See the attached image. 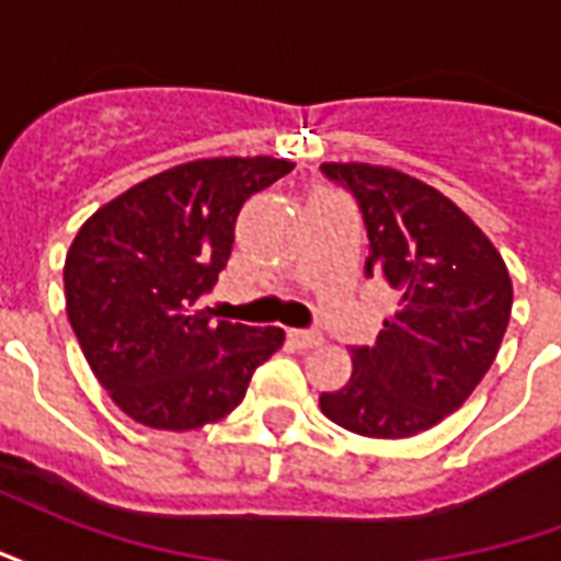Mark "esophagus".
Masks as SVG:
<instances>
[{
    "instance_id": "esophagus-1",
    "label": "esophagus",
    "mask_w": 561,
    "mask_h": 561,
    "mask_svg": "<svg viewBox=\"0 0 561 561\" xmlns=\"http://www.w3.org/2000/svg\"><path fill=\"white\" fill-rule=\"evenodd\" d=\"M288 340L297 345V348H318L324 336L318 330H288Z\"/></svg>"
}]
</instances>
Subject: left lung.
I'll use <instances>...</instances> for the list:
<instances>
[{"instance_id": "left-lung-1", "label": "left lung", "mask_w": 561, "mask_h": 561, "mask_svg": "<svg viewBox=\"0 0 561 561\" xmlns=\"http://www.w3.org/2000/svg\"><path fill=\"white\" fill-rule=\"evenodd\" d=\"M360 204L366 273L400 294L373 348H352V378L321 393V412L366 438H409L469 400L505 336L514 288L493 240L417 176L324 161Z\"/></svg>"}]
</instances>
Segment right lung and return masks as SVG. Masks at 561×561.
Listing matches in <instances>:
<instances>
[{"mask_svg":"<svg viewBox=\"0 0 561 561\" xmlns=\"http://www.w3.org/2000/svg\"><path fill=\"white\" fill-rule=\"evenodd\" d=\"M294 164L197 159L92 213L66 255V312L87 364L131 421L201 430L245 397L282 328L216 321L204 294L233 249L237 213Z\"/></svg>","mask_w":561,"mask_h":561,"instance_id":"right-lung-1","label":"right lung"}]
</instances>
